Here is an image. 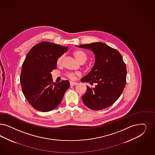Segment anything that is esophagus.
<instances>
[{
	"mask_svg": "<svg viewBox=\"0 0 155 155\" xmlns=\"http://www.w3.org/2000/svg\"><path fill=\"white\" fill-rule=\"evenodd\" d=\"M78 83L76 82H74V81H70V85L71 86H75V85H77Z\"/></svg>",
	"mask_w": 155,
	"mask_h": 155,
	"instance_id": "esophagus-1",
	"label": "esophagus"
}]
</instances>
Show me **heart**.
I'll list each match as a JSON object with an SVG mask.
<instances>
[{"label":"heart","mask_w":155,"mask_h":155,"mask_svg":"<svg viewBox=\"0 0 155 155\" xmlns=\"http://www.w3.org/2000/svg\"><path fill=\"white\" fill-rule=\"evenodd\" d=\"M74 55L75 58H76V60H78L80 63L85 62L87 58V55L86 53L82 51H80V50L76 51L75 52H74ZM63 58L64 56L63 55V56H60V58H58V61H57L58 64H61ZM67 75L68 78H69L71 79H74L75 77H76V75L74 73H68Z\"/></svg>","instance_id":"1"}]
</instances>
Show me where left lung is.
Masks as SVG:
<instances>
[{"label": "left lung", "instance_id": "obj_1", "mask_svg": "<svg viewBox=\"0 0 155 155\" xmlns=\"http://www.w3.org/2000/svg\"><path fill=\"white\" fill-rule=\"evenodd\" d=\"M76 46L91 50L95 58L91 71L80 80L96 84L94 88L87 86L81 97L83 103L94 110L108 107L120 97L126 84L127 72L123 58L118 51L102 42Z\"/></svg>", "mask_w": 155, "mask_h": 155}]
</instances>
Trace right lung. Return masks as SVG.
<instances>
[{"mask_svg": "<svg viewBox=\"0 0 155 155\" xmlns=\"http://www.w3.org/2000/svg\"><path fill=\"white\" fill-rule=\"evenodd\" d=\"M68 47L43 41L33 46L23 61L20 81L23 94L30 105L42 112L56 108L69 88L68 80L53 83L51 72L58 59Z\"/></svg>", "mask_w": 155, "mask_h": 155, "instance_id": "right-lung-1", "label": "right lung"}]
</instances>
